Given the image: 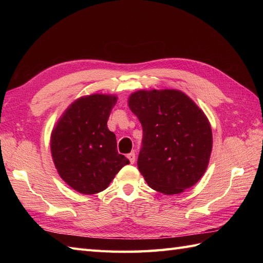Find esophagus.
<instances>
[{"label":"esophagus","mask_w":263,"mask_h":263,"mask_svg":"<svg viewBox=\"0 0 263 263\" xmlns=\"http://www.w3.org/2000/svg\"><path fill=\"white\" fill-rule=\"evenodd\" d=\"M126 157L128 158V160H130L131 164H133L136 161V154L135 153H130L126 156Z\"/></svg>","instance_id":"1"}]
</instances>
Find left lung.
Segmentation results:
<instances>
[{"label": "left lung", "mask_w": 263, "mask_h": 263, "mask_svg": "<svg viewBox=\"0 0 263 263\" xmlns=\"http://www.w3.org/2000/svg\"><path fill=\"white\" fill-rule=\"evenodd\" d=\"M128 106L142 125L138 168L148 185L164 194L193 186L206 170L212 133L203 111L178 90H140Z\"/></svg>", "instance_id": "1"}]
</instances>
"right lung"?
Segmentation results:
<instances>
[{
    "mask_svg": "<svg viewBox=\"0 0 263 263\" xmlns=\"http://www.w3.org/2000/svg\"><path fill=\"white\" fill-rule=\"evenodd\" d=\"M116 96L91 95L65 110L52 132L51 150L63 181L82 194L102 192L130 161L107 127Z\"/></svg>",
    "mask_w": 263,
    "mask_h": 263,
    "instance_id": "right-lung-1",
    "label": "right lung"
}]
</instances>
